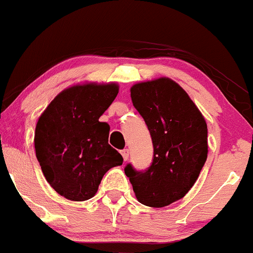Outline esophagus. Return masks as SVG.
Returning <instances> with one entry per match:
<instances>
[{
    "instance_id": "obj_1",
    "label": "esophagus",
    "mask_w": 253,
    "mask_h": 253,
    "mask_svg": "<svg viewBox=\"0 0 253 253\" xmlns=\"http://www.w3.org/2000/svg\"><path fill=\"white\" fill-rule=\"evenodd\" d=\"M121 155H122V158H124V160L126 161L127 159H128V155H129L128 149H124V150H121Z\"/></svg>"
}]
</instances>
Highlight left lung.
Listing matches in <instances>:
<instances>
[{
	"mask_svg": "<svg viewBox=\"0 0 253 253\" xmlns=\"http://www.w3.org/2000/svg\"><path fill=\"white\" fill-rule=\"evenodd\" d=\"M134 108L153 140V162L137 171L125 167L138 201L164 207L182 199L207 159V125L187 92L171 79L142 82L131 88Z\"/></svg>",
	"mask_w": 253,
	"mask_h": 253,
	"instance_id": "8db88e82",
	"label": "left lung"
}]
</instances>
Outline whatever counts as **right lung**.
I'll return each instance as SVG.
<instances>
[{
    "label": "right lung",
    "instance_id": "add662e5",
    "mask_svg": "<svg viewBox=\"0 0 253 253\" xmlns=\"http://www.w3.org/2000/svg\"><path fill=\"white\" fill-rule=\"evenodd\" d=\"M118 93L116 84L70 87L40 116L36 158L50 187L69 200L93 198L103 175L124 162L108 143L110 126L99 121Z\"/></svg>",
    "mask_w": 253,
    "mask_h": 253
}]
</instances>
